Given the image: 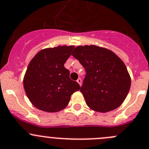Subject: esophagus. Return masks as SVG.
<instances>
[{"mask_svg": "<svg viewBox=\"0 0 149 149\" xmlns=\"http://www.w3.org/2000/svg\"><path fill=\"white\" fill-rule=\"evenodd\" d=\"M76 81H77V82L79 83V85H80V86L81 85V79H80V78H79V79H78L77 80H76Z\"/></svg>", "mask_w": 149, "mask_h": 149, "instance_id": "esophagus-1", "label": "esophagus"}]
</instances>
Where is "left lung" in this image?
I'll return each instance as SVG.
<instances>
[{"instance_id":"8db88e82","label":"left lung","mask_w":149,"mask_h":149,"mask_svg":"<svg viewBox=\"0 0 149 149\" xmlns=\"http://www.w3.org/2000/svg\"><path fill=\"white\" fill-rule=\"evenodd\" d=\"M71 55L85 69L80 91L87 106L100 112L118 107L131 86V79L123 61L112 51L95 45L78 46Z\"/></svg>"}]
</instances>
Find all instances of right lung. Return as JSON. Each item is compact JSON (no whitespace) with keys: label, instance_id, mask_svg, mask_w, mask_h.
Returning a JSON list of instances; mask_svg holds the SVG:
<instances>
[{"label":"right lung","instance_id":"right-lung-1","mask_svg":"<svg viewBox=\"0 0 149 149\" xmlns=\"http://www.w3.org/2000/svg\"><path fill=\"white\" fill-rule=\"evenodd\" d=\"M73 48L64 45L42 50L29 63L23 86L29 99L37 109L48 112L62 110L72 94L80 90L64 66Z\"/></svg>","mask_w":149,"mask_h":149}]
</instances>
